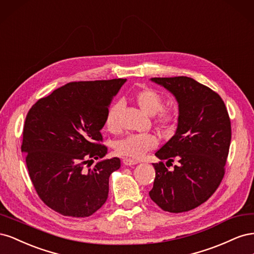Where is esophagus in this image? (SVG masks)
Returning <instances> with one entry per match:
<instances>
[{"mask_svg":"<svg viewBox=\"0 0 254 254\" xmlns=\"http://www.w3.org/2000/svg\"><path fill=\"white\" fill-rule=\"evenodd\" d=\"M137 162L134 160H131V159H124L123 160V164H124L125 166H131V165H135Z\"/></svg>","mask_w":254,"mask_h":254,"instance_id":"esophagus-1","label":"esophagus"}]
</instances>
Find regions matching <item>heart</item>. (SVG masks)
<instances>
[{
  "mask_svg": "<svg viewBox=\"0 0 254 254\" xmlns=\"http://www.w3.org/2000/svg\"><path fill=\"white\" fill-rule=\"evenodd\" d=\"M136 105L148 115H155L156 123L164 129H170L176 119V112L173 108H161L163 104L162 96L157 91L150 88H142L133 95ZM121 104L114 103L106 113L105 124L109 131L117 132L120 129L119 113ZM157 146V140L150 134H130L114 143V149L118 155L130 159H141L148 151Z\"/></svg>",
  "mask_w": 254,
  "mask_h": 254,
  "instance_id": "1",
  "label": "heart"
}]
</instances>
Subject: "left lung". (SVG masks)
Listing matches in <instances>:
<instances>
[{
    "instance_id": "left-lung-1",
    "label": "left lung",
    "mask_w": 254,
    "mask_h": 254,
    "mask_svg": "<svg viewBox=\"0 0 254 254\" xmlns=\"http://www.w3.org/2000/svg\"><path fill=\"white\" fill-rule=\"evenodd\" d=\"M151 81L175 96L179 108L178 125L172 139L155 155L156 178L149 196L171 213L193 210L206 201L224 178L231 142V122L221 97L187 76L155 77ZM167 166L179 161L172 171Z\"/></svg>"
}]
</instances>
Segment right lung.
<instances>
[{
  "label": "right lung",
  "mask_w": 254,
  "mask_h": 254,
  "mask_svg": "<svg viewBox=\"0 0 254 254\" xmlns=\"http://www.w3.org/2000/svg\"><path fill=\"white\" fill-rule=\"evenodd\" d=\"M127 79L75 81L40 98L29 109L21 150L41 200L64 216L88 217L109 193L119 158L101 160L108 148L101 130L112 98ZM88 166H86V164Z\"/></svg>",
  "instance_id": "1"
}]
</instances>
